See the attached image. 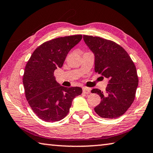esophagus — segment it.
Segmentation results:
<instances>
[{"label": "esophagus", "instance_id": "34e87169", "mask_svg": "<svg viewBox=\"0 0 153 153\" xmlns=\"http://www.w3.org/2000/svg\"><path fill=\"white\" fill-rule=\"evenodd\" d=\"M82 91H83V93L85 94L91 93V89L89 88H87V87H83V88H82Z\"/></svg>", "mask_w": 153, "mask_h": 153}]
</instances>
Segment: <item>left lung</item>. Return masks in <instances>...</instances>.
I'll return each instance as SVG.
<instances>
[{"label":"left lung","mask_w":153,"mask_h":153,"mask_svg":"<svg viewBox=\"0 0 153 153\" xmlns=\"http://www.w3.org/2000/svg\"><path fill=\"white\" fill-rule=\"evenodd\" d=\"M83 38L94 54V71L109 79L105 92L91 91L101 99L94 111L104 118L120 117L135 99L138 85L135 65L124 48L112 41L89 35Z\"/></svg>","instance_id":"obj_1"}]
</instances>
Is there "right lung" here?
<instances>
[{"instance_id": "right-lung-1", "label": "right lung", "mask_w": 153, "mask_h": 153, "mask_svg": "<svg viewBox=\"0 0 153 153\" xmlns=\"http://www.w3.org/2000/svg\"><path fill=\"white\" fill-rule=\"evenodd\" d=\"M82 38V35H77L48 41L39 46L29 59L23 76L24 92L33 112L40 119L46 122L63 119L73 99L82 94L80 87L60 86L54 76Z\"/></svg>"}]
</instances>
